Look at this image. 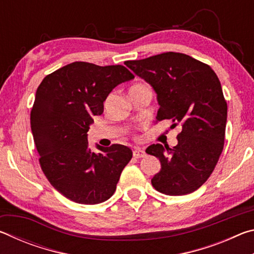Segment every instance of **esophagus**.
Returning <instances> with one entry per match:
<instances>
[{"label":"esophagus","mask_w":254,"mask_h":254,"mask_svg":"<svg viewBox=\"0 0 254 254\" xmlns=\"http://www.w3.org/2000/svg\"><path fill=\"white\" fill-rule=\"evenodd\" d=\"M133 157L143 158V157H145V151L141 148H135L134 150H133Z\"/></svg>","instance_id":"34e87169"}]
</instances>
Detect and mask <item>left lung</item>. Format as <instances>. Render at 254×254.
I'll return each instance as SVG.
<instances>
[{"label": "left lung", "mask_w": 254, "mask_h": 254, "mask_svg": "<svg viewBox=\"0 0 254 254\" xmlns=\"http://www.w3.org/2000/svg\"><path fill=\"white\" fill-rule=\"evenodd\" d=\"M157 94V121L182 126L174 148L151 144L161 169L151 179L162 194L187 195L208 179L224 145L227 105L215 71L190 56L165 53L124 63Z\"/></svg>", "instance_id": "left-lung-1"}]
</instances>
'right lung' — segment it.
<instances>
[{
    "label": "right lung",
    "instance_id": "right-lung-1",
    "mask_svg": "<svg viewBox=\"0 0 254 254\" xmlns=\"http://www.w3.org/2000/svg\"><path fill=\"white\" fill-rule=\"evenodd\" d=\"M133 78L121 65L75 62L46 76L38 87L30 119L34 144L47 179L66 198L95 205L114 194L131 149L96 144L100 152H93L87 132L113 88Z\"/></svg>",
    "mask_w": 254,
    "mask_h": 254
}]
</instances>
